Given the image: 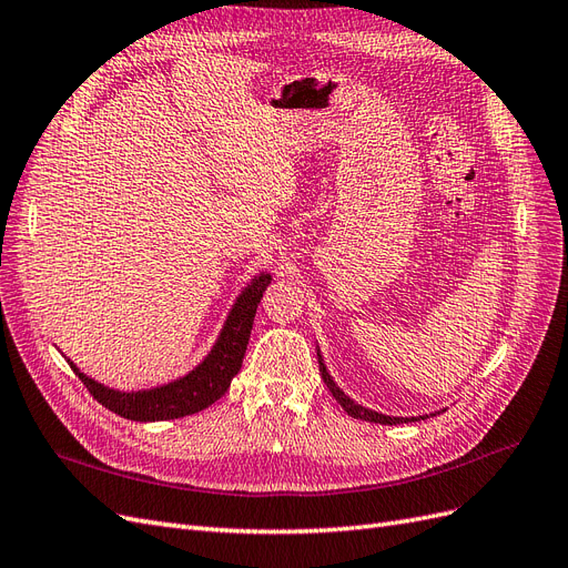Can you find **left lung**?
<instances>
[{
	"mask_svg": "<svg viewBox=\"0 0 568 568\" xmlns=\"http://www.w3.org/2000/svg\"><path fill=\"white\" fill-rule=\"evenodd\" d=\"M318 371H321V378L323 383H326V387L331 390V395L337 399L339 407H343L349 416L354 418H362V420H371V424H383V426H395V424H409V420H420L426 416H412V418H404V416H385V414H378V412H371L366 407H362V404H356L354 399H349L339 387L335 385V381L331 378L326 364H323L321 359V352H318Z\"/></svg>",
	"mask_w": 568,
	"mask_h": 568,
	"instance_id": "obj_1",
	"label": "left lung"
}]
</instances>
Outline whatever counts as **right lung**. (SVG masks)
<instances>
[{"instance_id":"right-lung-1","label":"right lung","mask_w":568,"mask_h":568,"mask_svg":"<svg viewBox=\"0 0 568 568\" xmlns=\"http://www.w3.org/2000/svg\"><path fill=\"white\" fill-rule=\"evenodd\" d=\"M268 283L271 273L254 275L252 283L242 290L240 297L235 300L212 352H209L204 356V362L194 366L183 378L152 387V390L121 393L85 376L73 362L69 364L73 368V374L83 381L90 395L100 402L102 407L123 418L169 420L197 414L206 407H212L219 397H223L225 390L231 387V381L237 376L242 359H245L256 306L262 302Z\"/></svg>"}]
</instances>
